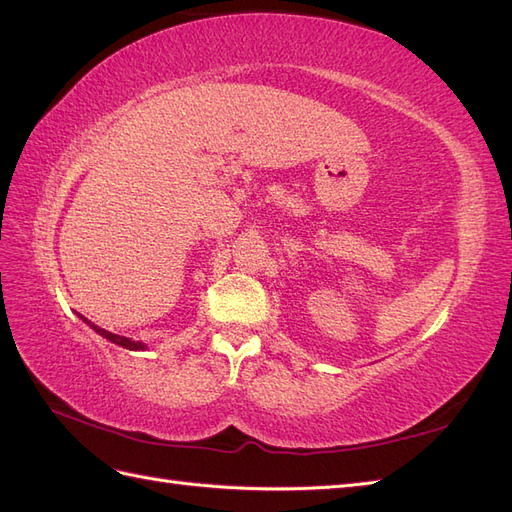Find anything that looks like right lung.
Returning <instances> with one entry per match:
<instances>
[{"instance_id":"add662e5","label":"right lung","mask_w":512,"mask_h":512,"mask_svg":"<svg viewBox=\"0 0 512 512\" xmlns=\"http://www.w3.org/2000/svg\"><path fill=\"white\" fill-rule=\"evenodd\" d=\"M83 318V316H81ZM91 329H94L96 333H100L102 337H106L108 342H113V344H117V346H123V348H128V350H143L145 348V344H141V342H132V339H128V337H121V335H115V333H111V331H106V329H102V327H98V324H94L91 320H87V318H83Z\"/></svg>"}]
</instances>
